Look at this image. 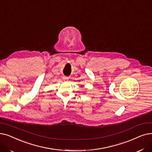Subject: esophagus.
I'll list each match as a JSON object with an SVG mask.
<instances>
[{
	"label": "esophagus",
	"instance_id": "obj_1",
	"mask_svg": "<svg viewBox=\"0 0 152 152\" xmlns=\"http://www.w3.org/2000/svg\"><path fill=\"white\" fill-rule=\"evenodd\" d=\"M63 80H64V81L67 82L69 80V78L67 77H63Z\"/></svg>",
	"mask_w": 152,
	"mask_h": 152
}]
</instances>
